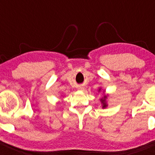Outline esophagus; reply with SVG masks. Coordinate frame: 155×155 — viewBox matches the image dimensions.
I'll return each mask as SVG.
<instances>
[{
    "instance_id": "34e87169",
    "label": "esophagus",
    "mask_w": 155,
    "mask_h": 155,
    "mask_svg": "<svg viewBox=\"0 0 155 155\" xmlns=\"http://www.w3.org/2000/svg\"><path fill=\"white\" fill-rule=\"evenodd\" d=\"M78 90H81V91H83V90H84V87H82V86H79V87H78Z\"/></svg>"
}]
</instances>
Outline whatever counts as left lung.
Instances as JSON below:
<instances>
[{"label":"left lung","instance_id":"8db88e82","mask_svg":"<svg viewBox=\"0 0 155 155\" xmlns=\"http://www.w3.org/2000/svg\"><path fill=\"white\" fill-rule=\"evenodd\" d=\"M101 91H102V88L99 87V88H98V92H100ZM102 92H103V97L100 99V102H101V104H102V109H105V108L108 106L107 99H108V97H109V94H105V90H103Z\"/></svg>","mask_w":155,"mask_h":155}]
</instances>
